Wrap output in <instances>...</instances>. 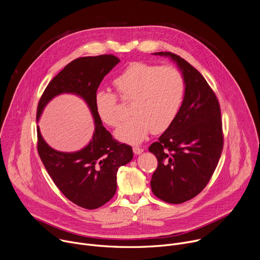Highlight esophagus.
Segmentation results:
<instances>
[{
  "label": "esophagus",
  "mask_w": 260,
  "mask_h": 260,
  "mask_svg": "<svg viewBox=\"0 0 260 260\" xmlns=\"http://www.w3.org/2000/svg\"><path fill=\"white\" fill-rule=\"evenodd\" d=\"M133 151L135 154H141L143 151H144V148H141V147H134L133 148Z\"/></svg>",
  "instance_id": "1"
}]
</instances>
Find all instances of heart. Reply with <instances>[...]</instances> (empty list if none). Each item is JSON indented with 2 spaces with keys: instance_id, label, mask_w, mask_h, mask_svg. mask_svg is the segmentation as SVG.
I'll return each mask as SVG.
<instances>
[{
  "instance_id": "obj_1",
  "label": "heart",
  "mask_w": 260,
  "mask_h": 260,
  "mask_svg": "<svg viewBox=\"0 0 260 260\" xmlns=\"http://www.w3.org/2000/svg\"><path fill=\"white\" fill-rule=\"evenodd\" d=\"M118 94L132 101L133 114L117 131L116 138L127 144H139L150 132L167 131L177 117L184 96V79L172 66H155L143 61L127 64L113 80ZM99 118L110 126L120 123L118 95L107 89L94 93Z\"/></svg>"
}]
</instances>
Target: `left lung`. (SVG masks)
<instances>
[{
  "label": "left lung",
  "instance_id": "obj_1",
  "mask_svg": "<svg viewBox=\"0 0 260 260\" xmlns=\"http://www.w3.org/2000/svg\"><path fill=\"white\" fill-rule=\"evenodd\" d=\"M154 54L177 63L185 92L174 122L149 147L158 161L151 189L164 202L182 204L207 186L218 165L223 148L220 106L206 79L189 62L172 52Z\"/></svg>",
  "mask_w": 260,
  "mask_h": 260
}]
</instances>
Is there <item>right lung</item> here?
<instances>
[{"instance_id": "obj_1", "label": "right lung", "mask_w": 260, "mask_h": 260, "mask_svg": "<svg viewBox=\"0 0 260 260\" xmlns=\"http://www.w3.org/2000/svg\"><path fill=\"white\" fill-rule=\"evenodd\" d=\"M119 61L112 54L74 59L49 82L37 109L39 120L45 106L61 93L77 94L89 107L94 133L90 142L79 151L54 150L44 141L39 126L37 127L38 153L52 181L68 200L88 210L98 209L113 198L117 171L134 156L131 146L114 140L103 126L93 102L102 80Z\"/></svg>"}]
</instances>
